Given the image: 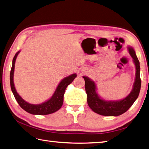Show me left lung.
<instances>
[{
    "label": "left lung",
    "instance_id": "8db88e82",
    "mask_svg": "<svg viewBox=\"0 0 149 149\" xmlns=\"http://www.w3.org/2000/svg\"><path fill=\"white\" fill-rule=\"evenodd\" d=\"M130 55L134 59L136 73L133 88L126 98L121 100L107 101L103 100L96 93V86L93 81L88 77L83 76L85 81V91L87 94V103L89 107L94 112L104 116H118L128 110L139 96L141 81L140 78L139 61L136 52L132 47H128Z\"/></svg>",
    "mask_w": 149,
    "mask_h": 149
}]
</instances>
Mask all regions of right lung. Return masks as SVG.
Here are the masks:
<instances>
[{
  "label": "right lung",
  "instance_id": "right-lung-1",
  "mask_svg": "<svg viewBox=\"0 0 149 149\" xmlns=\"http://www.w3.org/2000/svg\"><path fill=\"white\" fill-rule=\"evenodd\" d=\"M20 51H18L14 56L12 61V69L10 72V86L11 89L13 94L16 101L17 102L20 107L23 109L26 112H28L32 115H49L56 112V111L61 109L62 105L63 104L64 94L65 93V90L68 85L71 83L74 79L77 77L76 74H73L69 75L61 81L60 83L56 87L55 93L53 94L50 99L47 101L45 102L40 104H31L27 102L24 100L19 95V94L16 91V89L13 83V73H14L15 63L16 58L19 53Z\"/></svg>",
  "mask_w": 149,
  "mask_h": 149
}]
</instances>
